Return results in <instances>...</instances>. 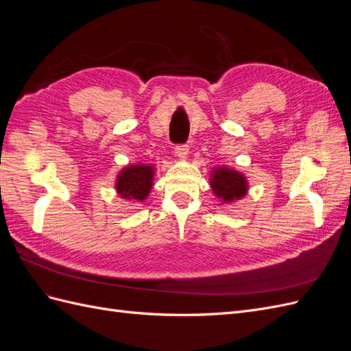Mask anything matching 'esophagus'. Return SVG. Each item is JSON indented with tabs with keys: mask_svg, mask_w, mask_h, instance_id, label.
Listing matches in <instances>:
<instances>
[{
	"mask_svg": "<svg viewBox=\"0 0 351 351\" xmlns=\"http://www.w3.org/2000/svg\"><path fill=\"white\" fill-rule=\"evenodd\" d=\"M176 155L178 158L184 159L187 155H189V145H184V143H180L176 146Z\"/></svg>",
	"mask_w": 351,
	"mask_h": 351,
	"instance_id": "obj_1",
	"label": "esophagus"
}]
</instances>
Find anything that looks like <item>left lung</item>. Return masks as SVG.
<instances>
[{
    "instance_id": "8db88e82",
    "label": "left lung",
    "mask_w": 351,
    "mask_h": 351,
    "mask_svg": "<svg viewBox=\"0 0 351 351\" xmlns=\"http://www.w3.org/2000/svg\"><path fill=\"white\" fill-rule=\"evenodd\" d=\"M210 187L214 190V193L224 202L240 199L247 192V184L244 177L228 168L215 169L210 178Z\"/></svg>"
}]
</instances>
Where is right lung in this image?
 Instances as JSON below:
<instances>
[{"instance_id": "1", "label": "right lung", "mask_w": 351, "mask_h": 351, "mask_svg": "<svg viewBox=\"0 0 351 351\" xmlns=\"http://www.w3.org/2000/svg\"><path fill=\"white\" fill-rule=\"evenodd\" d=\"M154 168L146 165H132L125 168L117 180V192L125 199L143 200L152 187Z\"/></svg>"}]
</instances>
